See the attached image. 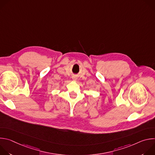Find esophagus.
Returning a JSON list of instances; mask_svg holds the SVG:
<instances>
[{
	"instance_id": "34e87169",
	"label": "esophagus",
	"mask_w": 155,
	"mask_h": 155,
	"mask_svg": "<svg viewBox=\"0 0 155 155\" xmlns=\"http://www.w3.org/2000/svg\"><path fill=\"white\" fill-rule=\"evenodd\" d=\"M72 79H73V80H77V78L76 77H72Z\"/></svg>"
}]
</instances>
